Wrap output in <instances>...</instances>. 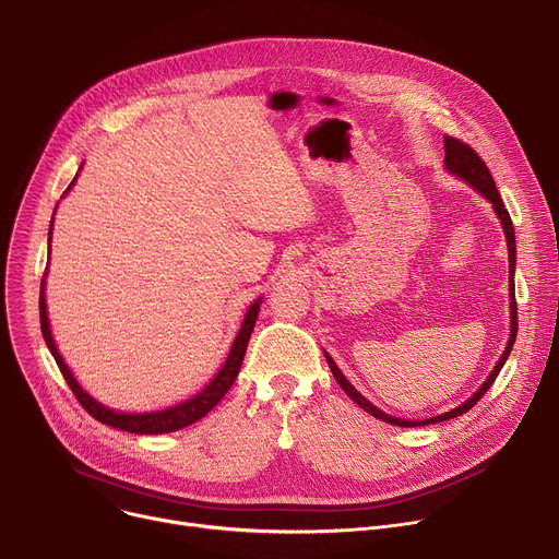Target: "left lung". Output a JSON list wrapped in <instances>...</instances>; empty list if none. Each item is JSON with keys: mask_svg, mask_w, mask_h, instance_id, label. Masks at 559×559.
<instances>
[{"mask_svg": "<svg viewBox=\"0 0 559 559\" xmlns=\"http://www.w3.org/2000/svg\"><path fill=\"white\" fill-rule=\"evenodd\" d=\"M443 145H445V167L452 171V175L461 177V179L467 181L472 188L479 190V192L492 203V207H495V212H497V217H499V222H501V226H503L506 241H508V262H510V340H508L506 352L501 354L497 367L492 369V373L488 376V380L477 390L475 396H469L463 405L454 407L452 412H445V414L435 416V418H423V420H403V418H394V416H390V414L380 412L378 407H373L362 394H358V392L354 390V384H352L345 376H342V371H340L337 365L331 360V356L324 354V356H326V362H329V367H331V373H333V378L337 380L342 392H345L356 405H360L367 414H371V416H376V418H380V420H384V423H390V425H399V427H418V425H429V423H441V420H448V418H456V416L465 414L467 409L475 407V405L484 399V394L492 388L495 378L499 376L503 362L508 360V356H510V352H512L514 337H518V302H514V277H512V275H514V252H518V250H514V228H512V222H510V214H508V210H506V205H503V201H501V197H499V190H497V186H495V179H492V175H490L488 165L484 163V158H481L475 150H472L467 143H463V141H459V139H454V136H445V139H443Z\"/></svg>", "mask_w": 559, "mask_h": 559, "instance_id": "obj_1", "label": "left lung"}]
</instances>
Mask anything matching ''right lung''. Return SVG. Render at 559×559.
Masks as SVG:
<instances>
[{"label":"right lung","instance_id":"1","mask_svg":"<svg viewBox=\"0 0 559 559\" xmlns=\"http://www.w3.org/2000/svg\"><path fill=\"white\" fill-rule=\"evenodd\" d=\"M78 177V175H75ZM75 181V179H73ZM71 181V186H73ZM69 186V188H71ZM67 188V190H69ZM51 228H53V222H51ZM51 241V237H49ZM260 302L262 297L257 299V302H252V307L248 309L246 318H243V324L239 329V335L235 337L233 342V349L222 367V371L214 376L210 380V384L205 390H201L194 399L186 401V403H179L175 407L169 409H163V412H152V414H120V412H114V409H107L105 405L96 403L87 392H84L80 384L75 382L73 373L69 371V367L64 365L62 356L58 354L56 349V342L51 337V329H49V318H47V302H45V280H41V286H39V324H41V335H45V342L49 352L53 354L67 384L71 388L73 396L78 399V403L87 409L96 420L109 425V427H116V429H122V432H132V435H165V432H175V429H181L186 425H192L194 420L203 418L214 405H217L226 392L233 388V382L241 369V362H243V354H246V347H248V340H250V333H252V326L257 322V316H260Z\"/></svg>","mask_w":559,"mask_h":559}]
</instances>
